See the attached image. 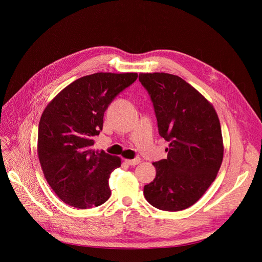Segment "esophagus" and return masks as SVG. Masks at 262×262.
<instances>
[{
  "mask_svg": "<svg viewBox=\"0 0 262 262\" xmlns=\"http://www.w3.org/2000/svg\"><path fill=\"white\" fill-rule=\"evenodd\" d=\"M125 162L129 166H136V164H138L141 162L140 158H135V159H125Z\"/></svg>",
  "mask_w": 262,
  "mask_h": 262,
  "instance_id": "obj_1",
  "label": "esophagus"
}]
</instances>
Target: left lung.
<instances>
[{
	"instance_id": "left-lung-1",
	"label": "left lung",
	"mask_w": 262,
	"mask_h": 262,
	"mask_svg": "<svg viewBox=\"0 0 262 262\" xmlns=\"http://www.w3.org/2000/svg\"><path fill=\"white\" fill-rule=\"evenodd\" d=\"M152 99L168 158L154 162L156 177L144 186L146 201L166 211L195 204L215 180L224 154L221 124L212 104L182 77L140 73Z\"/></svg>"
}]
</instances>
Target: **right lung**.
Listing matches in <instances>:
<instances>
[{"label": "right lung", "instance_id": "1", "mask_svg": "<svg viewBox=\"0 0 262 262\" xmlns=\"http://www.w3.org/2000/svg\"><path fill=\"white\" fill-rule=\"evenodd\" d=\"M137 77L108 72L82 76L45 108L37 153L48 184L63 203L87 209L109 199V175L121 167V158L95 150L93 138L103 128L108 105Z\"/></svg>", "mask_w": 262, "mask_h": 262}]
</instances>
